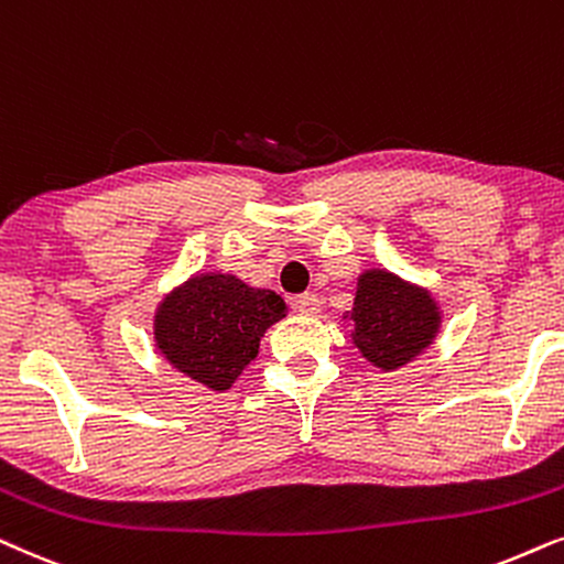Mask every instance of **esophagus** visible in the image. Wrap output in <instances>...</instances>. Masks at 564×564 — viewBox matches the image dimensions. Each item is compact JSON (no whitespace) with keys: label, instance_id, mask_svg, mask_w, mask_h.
<instances>
[{"label":"esophagus","instance_id":"34e87169","mask_svg":"<svg viewBox=\"0 0 564 564\" xmlns=\"http://www.w3.org/2000/svg\"><path fill=\"white\" fill-rule=\"evenodd\" d=\"M291 304H294V310L299 314H317L319 306H322L317 294H299V296H294V302H291Z\"/></svg>","mask_w":564,"mask_h":564}]
</instances>
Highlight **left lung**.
Segmentation results:
<instances>
[{"label": "left lung", "instance_id": "left-lung-1", "mask_svg": "<svg viewBox=\"0 0 564 564\" xmlns=\"http://www.w3.org/2000/svg\"><path fill=\"white\" fill-rule=\"evenodd\" d=\"M348 317L356 325L352 340L358 350L384 371L400 369L438 333V306L431 294L387 270L360 275Z\"/></svg>", "mask_w": 564, "mask_h": 564}]
</instances>
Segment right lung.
I'll use <instances>...</instances> for the list:
<instances>
[{"label": "right lung", "instance_id": "1", "mask_svg": "<svg viewBox=\"0 0 564 564\" xmlns=\"http://www.w3.org/2000/svg\"><path fill=\"white\" fill-rule=\"evenodd\" d=\"M286 312L275 291L250 289L237 275H195L156 312V348L208 389H229L258 356L265 329Z\"/></svg>", "mask_w": 564, "mask_h": 564}]
</instances>
